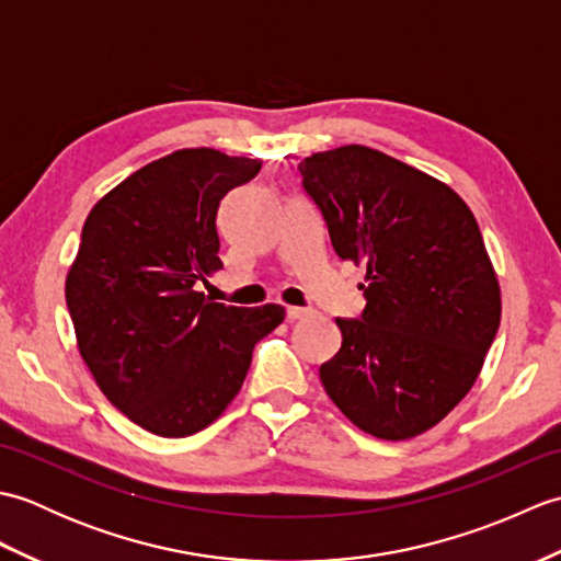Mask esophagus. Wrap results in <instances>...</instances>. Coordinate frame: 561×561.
<instances>
[{
    "label": "esophagus",
    "mask_w": 561,
    "mask_h": 561,
    "mask_svg": "<svg viewBox=\"0 0 561 561\" xmlns=\"http://www.w3.org/2000/svg\"><path fill=\"white\" fill-rule=\"evenodd\" d=\"M306 316H311V308H299V306H289L287 308V318L291 320H301V318H306Z\"/></svg>",
    "instance_id": "esophagus-1"
}]
</instances>
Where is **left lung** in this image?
<instances>
[{
  "label": "left lung",
  "mask_w": 561,
  "mask_h": 561,
  "mask_svg": "<svg viewBox=\"0 0 561 561\" xmlns=\"http://www.w3.org/2000/svg\"><path fill=\"white\" fill-rule=\"evenodd\" d=\"M299 171L337 257L366 270L323 388L362 432L420 436L468 396L502 320L480 226L456 190L383 151H318Z\"/></svg>",
  "instance_id": "obj_1"
}]
</instances>
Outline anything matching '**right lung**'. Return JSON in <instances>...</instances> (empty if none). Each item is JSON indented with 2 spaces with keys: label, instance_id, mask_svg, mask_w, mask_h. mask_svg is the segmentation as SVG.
<instances>
[{
  "label": "right lung",
  "instance_id": "add662e5",
  "mask_svg": "<svg viewBox=\"0 0 561 561\" xmlns=\"http://www.w3.org/2000/svg\"><path fill=\"white\" fill-rule=\"evenodd\" d=\"M257 159L181 149L135 171L89 211L65 296L81 359L103 396L147 432L209 426L241 390L255 344L284 320L267 304L207 301L221 270L217 211Z\"/></svg>",
  "mask_w": 561,
  "mask_h": 561
}]
</instances>
